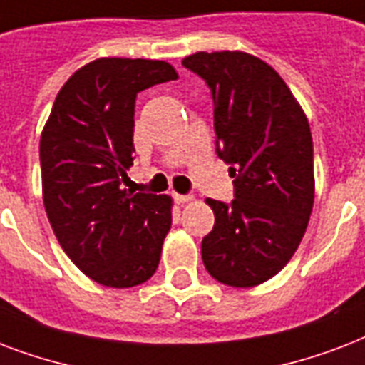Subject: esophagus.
<instances>
[{
  "mask_svg": "<svg viewBox=\"0 0 365 365\" xmlns=\"http://www.w3.org/2000/svg\"><path fill=\"white\" fill-rule=\"evenodd\" d=\"M173 200L177 203H188V202H192V196H185V194H173Z\"/></svg>",
  "mask_w": 365,
  "mask_h": 365,
  "instance_id": "obj_1",
  "label": "esophagus"
}]
</instances>
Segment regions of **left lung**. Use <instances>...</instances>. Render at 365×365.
Returning a JSON list of instances; mask_svg holds the SVG:
<instances>
[{"mask_svg":"<svg viewBox=\"0 0 365 365\" xmlns=\"http://www.w3.org/2000/svg\"><path fill=\"white\" fill-rule=\"evenodd\" d=\"M182 66L213 95L217 154L232 203L207 197L215 227L202 259L217 282L255 287L289 262L314 205L312 135L301 104L267 62L244 51L194 53Z\"/></svg>","mask_w":365,"mask_h":365,"instance_id":"8db88e82","label":"left lung"}]
</instances>
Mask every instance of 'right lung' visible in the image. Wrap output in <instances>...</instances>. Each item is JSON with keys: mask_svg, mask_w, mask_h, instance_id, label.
<instances>
[{"mask_svg": "<svg viewBox=\"0 0 365 365\" xmlns=\"http://www.w3.org/2000/svg\"><path fill=\"white\" fill-rule=\"evenodd\" d=\"M165 61L103 56L68 78L39 140L43 205L58 244L106 287L152 278L171 228V196L127 190L135 98L177 80Z\"/></svg>", "mask_w": 365, "mask_h": 365, "instance_id": "add662e5", "label": "right lung"}]
</instances>
